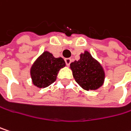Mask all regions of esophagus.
I'll return each instance as SVG.
<instances>
[{
	"instance_id": "esophagus-1",
	"label": "esophagus",
	"mask_w": 131,
	"mask_h": 131,
	"mask_svg": "<svg viewBox=\"0 0 131 131\" xmlns=\"http://www.w3.org/2000/svg\"><path fill=\"white\" fill-rule=\"evenodd\" d=\"M64 61H65V63L66 64L67 66H69L70 64V63H71V59L70 58H65L64 59Z\"/></svg>"
}]
</instances>
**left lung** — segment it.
Wrapping results in <instances>:
<instances>
[{
    "label": "left lung",
    "mask_w": 131,
    "mask_h": 131,
    "mask_svg": "<svg viewBox=\"0 0 131 131\" xmlns=\"http://www.w3.org/2000/svg\"><path fill=\"white\" fill-rule=\"evenodd\" d=\"M76 82L84 89L95 90L100 88L104 80V71L101 65L91 54L85 52L80 59L70 64Z\"/></svg>",
    "instance_id": "8db88e82"
}]
</instances>
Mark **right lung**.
<instances>
[{
    "label": "right lung",
    "mask_w": 131,
    "mask_h": 131,
    "mask_svg": "<svg viewBox=\"0 0 131 131\" xmlns=\"http://www.w3.org/2000/svg\"><path fill=\"white\" fill-rule=\"evenodd\" d=\"M65 66L62 58H54L51 53L45 52L32 66L30 76L34 85L46 88L56 80L59 70Z\"/></svg>",
    "instance_id": "1"
}]
</instances>
